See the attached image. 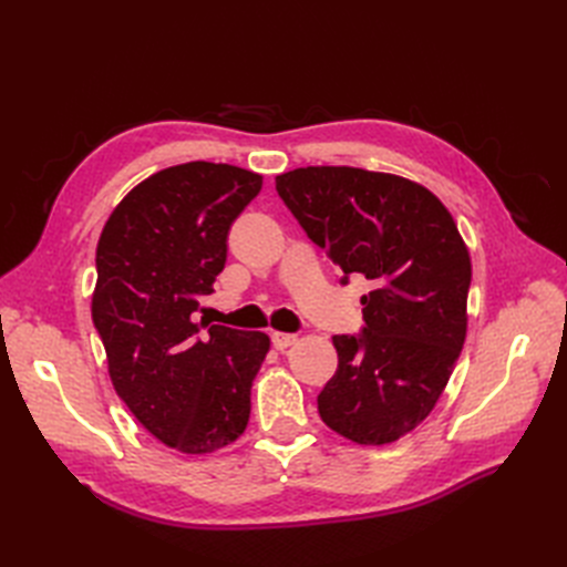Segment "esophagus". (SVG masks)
<instances>
[{"mask_svg":"<svg viewBox=\"0 0 567 567\" xmlns=\"http://www.w3.org/2000/svg\"><path fill=\"white\" fill-rule=\"evenodd\" d=\"M296 340H298L296 333H281V331H274V333H271V342H274V348H277V350L290 348Z\"/></svg>","mask_w":567,"mask_h":567,"instance_id":"obj_1","label":"esophagus"}]
</instances>
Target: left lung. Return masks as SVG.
Segmentation results:
<instances>
[{
  "mask_svg": "<svg viewBox=\"0 0 567 567\" xmlns=\"http://www.w3.org/2000/svg\"><path fill=\"white\" fill-rule=\"evenodd\" d=\"M277 192L340 284L371 281L362 333L333 336L319 416L359 444L400 440L431 414L466 340L471 257L456 221L425 186L362 167H298Z\"/></svg>",
  "mask_w": 567,
  "mask_h": 567,
  "instance_id": "1",
  "label": "left lung"
}]
</instances>
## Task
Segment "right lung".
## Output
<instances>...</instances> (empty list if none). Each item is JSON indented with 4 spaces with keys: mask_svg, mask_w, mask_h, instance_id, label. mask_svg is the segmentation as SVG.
<instances>
[{
    "mask_svg": "<svg viewBox=\"0 0 567 567\" xmlns=\"http://www.w3.org/2000/svg\"><path fill=\"white\" fill-rule=\"evenodd\" d=\"M250 169L194 161L161 169L117 203L96 246L92 319L117 398L182 454L241 437L269 352L262 331L200 319L227 262L234 219L260 194Z\"/></svg>",
    "mask_w": 567,
    "mask_h": 567,
    "instance_id": "1",
    "label": "right lung"
}]
</instances>
